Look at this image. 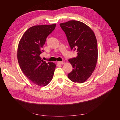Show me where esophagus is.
<instances>
[{"instance_id": "1", "label": "esophagus", "mask_w": 120, "mask_h": 120, "mask_svg": "<svg viewBox=\"0 0 120 120\" xmlns=\"http://www.w3.org/2000/svg\"><path fill=\"white\" fill-rule=\"evenodd\" d=\"M57 64H64V62L63 61H57Z\"/></svg>"}]
</instances>
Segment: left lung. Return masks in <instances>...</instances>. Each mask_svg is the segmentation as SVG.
I'll return each instance as SVG.
<instances>
[{
  "label": "left lung",
  "mask_w": 120,
  "mask_h": 120,
  "mask_svg": "<svg viewBox=\"0 0 120 120\" xmlns=\"http://www.w3.org/2000/svg\"><path fill=\"white\" fill-rule=\"evenodd\" d=\"M66 34L71 50L77 52V57L68 60L73 68L68 75L75 82H86L95 70L98 60L97 41L94 31L79 21L70 20L60 24Z\"/></svg>",
  "instance_id": "obj_1"
}]
</instances>
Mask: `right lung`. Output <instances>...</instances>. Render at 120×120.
Listing matches in <instances>:
<instances>
[{
    "instance_id": "obj_1",
    "label": "right lung",
    "mask_w": 120,
    "mask_h": 120,
    "mask_svg": "<svg viewBox=\"0 0 120 120\" xmlns=\"http://www.w3.org/2000/svg\"><path fill=\"white\" fill-rule=\"evenodd\" d=\"M56 26L51 25H35L25 31L19 42L17 60L24 75L34 84L41 86L48 85L52 81L56 65L46 63L40 57L46 38Z\"/></svg>"
}]
</instances>
